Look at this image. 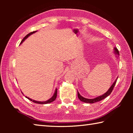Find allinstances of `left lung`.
<instances>
[{
	"label": "left lung",
	"instance_id": "left-lung-1",
	"mask_svg": "<svg viewBox=\"0 0 133 133\" xmlns=\"http://www.w3.org/2000/svg\"><path fill=\"white\" fill-rule=\"evenodd\" d=\"M114 50H115V53L117 55H119V52H118V49H117L116 48H114ZM117 80V78H116V80L115 82H114L113 84H112V85L111 87H110V88L109 89V90H108L106 93L105 94H103L102 96H100L98 97H96L95 98H93V99H88V98H84L82 97V96L80 95L79 94V93L77 91V95H78V98H79V100L82 101L83 102H84V103H96V102H100V101L102 100L103 99L105 98V97H107V96H109L110 94L111 93V92L112 91V90H113L114 86H115V84L116 83Z\"/></svg>",
	"mask_w": 133,
	"mask_h": 133
}]
</instances>
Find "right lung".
Wrapping results in <instances>:
<instances>
[{"label": "right lung", "instance_id": "1", "mask_svg": "<svg viewBox=\"0 0 133 133\" xmlns=\"http://www.w3.org/2000/svg\"><path fill=\"white\" fill-rule=\"evenodd\" d=\"M36 31H32V32H30V33H29V34L27 35L26 36L23 38V40H22V42H21V44L22 43V42H23L24 41V40L26 39L27 38H28V37L29 36L31 35H32L33 33H35ZM57 89H56V90H55V94H54V95L52 96V97L50 98V99H49V100H48L46 101V102H38V101H36V100H31V98H29V97H26L27 98H28L29 100H30V101H32V102H33V103H38V104H48V103H51V102H53V101H55V99L56 98V97H57Z\"/></svg>", "mask_w": 133, "mask_h": 133}]
</instances>
